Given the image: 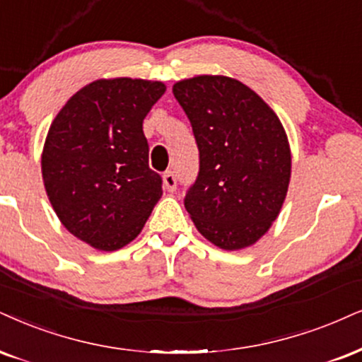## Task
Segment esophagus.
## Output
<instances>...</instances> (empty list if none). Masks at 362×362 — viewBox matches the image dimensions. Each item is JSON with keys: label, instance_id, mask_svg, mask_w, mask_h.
I'll use <instances>...</instances> for the list:
<instances>
[{"label": "esophagus", "instance_id": "obj_1", "mask_svg": "<svg viewBox=\"0 0 362 362\" xmlns=\"http://www.w3.org/2000/svg\"><path fill=\"white\" fill-rule=\"evenodd\" d=\"M163 182L164 186H166V189L169 193H173V191H176V176H174L173 171H166L163 176Z\"/></svg>", "mask_w": 362, "mask_h": 362}]
</instances>
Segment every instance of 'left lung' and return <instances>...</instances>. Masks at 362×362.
I'll use <instances>...</instances> for the list:
<instances>
[{
  "instance_id": "obj_1",
  "label": "left lung",
  "mask_w": 362,
  "mask_h": 362,
  "mask_svg": "<svg viewBox=\"0 0 362 362\" xmlns=\"http://www.w3.org/2000/svg\"><path fill=\"white\" fill-rule=\"evenodd\" d=\"M173 93L199 149L198 180L185 199L196 230L221 250L252 247L272 228L288 191L292 153L279 115L226 75L180 80Z\"/></svg>"
}]
</instances>
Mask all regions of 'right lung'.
<instances>
[{"label":"right lung","instance_id":"obj_1","mask_svg":"<svg viewBox=\"0 0 362 362\" xmlns=\"http://www.w3.org/2000/svg\"><path fill=\"white\" fill-rule=\"evenodd\" d=\"M164 92L158 80H93L48 129L45 191L62 225L92 248L115 252L131 243L163 196L142 122Z\"/></svg>","mask_w":362,"mask_h":362}]
</instances>
